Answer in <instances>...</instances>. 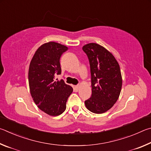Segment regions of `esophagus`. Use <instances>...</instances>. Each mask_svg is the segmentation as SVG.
Listing matches in <instances>:
<instances>
[{"mask_svg":"<svg viewBox=\"0 0 151 151\" xmlns=\"http://www.w3.org/2000/svg\"><path fill=\"white\" fill-rule=\"evenodd\" d=\"M79 88H80V86H73V89L75 91H78L79 90Z\"/></svg>","mask_w":151,"mask_h":151,"instance_id":"esophagus-1","label":"esophagus"}]
</instances>
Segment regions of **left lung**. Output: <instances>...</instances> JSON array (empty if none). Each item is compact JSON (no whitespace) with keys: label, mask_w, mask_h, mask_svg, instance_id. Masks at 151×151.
I'll list each match as a JSON object with an SVG mask.
<instances>
[{"label":"left lung","mask_w":151,"mask_h":151,"mask_svg":"<svg viewBox=\"0 0 151 151\" xmlns=\"http://www.w3.org/2000/svg\"><path fill=\"white\" fill-rule=\"evenodd\" d=\"M82 49L90 64L91 97L85 101L91 112L101 114L107 111L117 102L122 87L119 65L113 55L96 43L84 45Z\"/></svg>","instance_id":"left-lung-1"}]
</instances>
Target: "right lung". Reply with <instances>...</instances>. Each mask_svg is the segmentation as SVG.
<instances>
[{
    "mask_svg": "<svg viewBox=\"0 0 151 151\" xmlns=\"http://www.w3.org/2000/svg\"><path fill=\"white\" fill-rule=\"evenodd\" d=\"M68 47L55 42L40 46L33 55L28 70L31 96L42 111L50 116H58L66 109V102L73 88L63 80L55 81L61 73L60 59Z\"/></svg>",
    "mask_w": 151,
    "mask_h": 151,
    "instance_id": "1",
    "label": "right lung"
}]
</instances>
